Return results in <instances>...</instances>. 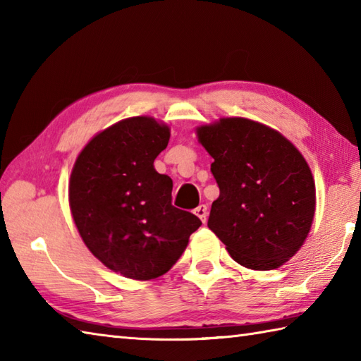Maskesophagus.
Segmentation results:
<instances>
[{
  "mask_svg": "<svg viewBox=\"0 0 361 361\" xmlns=\"http://www.w3.org/2000/svg\"><path fill=\"white\" fill-rule=\"evenodd\" d=\"M195 214L198 216V219H200L203 224L206 221V219H208V206L206 204H200L198 208L195 209Z\"/></svg>",
  "mask_w": 361,
  "mask_h": 361,
  "instance_id": "obj_1",
  "label": "esophagus"
}]
</instances>
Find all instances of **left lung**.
I'll use <instances>...</instances> for the list:
<instances>
[{"instance_id":"obj_1","label":"left lung","mask_w":361,"mask_h":361,"mask_svg":"<svg viewBox=\"0 0 361 361\" xmlns=\"http://www.w3.org/2000/svg\"><path fill=\"white\" fill-rule=\"evenodd\" d=\"M214 158L220 195L208 226L231 257L251 270H274L295 256L315 214V183L298 149L279 132L243 118L197 130Z\"/></svg>"}]
</instances>
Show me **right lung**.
Instances as JSON below:
<instances>
[{
    "label": "right lung",
    "mask_w": 361,
    "mask_h": 361,
    "mask_svg": "<svg viewBox=\"0 0 361 361\" xmlns=\"http://www.w3.org/2000/svg\"><path fill=\"white\" fill-rule=\"evenodd\" d=\"M171 132L155 119H124L96 135L75 161L70 180L74 224L88 250L130 279L149 281L172 268L202 225L172 206L171 176L153 161Z\"/></svg>",
    "instance_id": "obj_1"
}]
</instances>
